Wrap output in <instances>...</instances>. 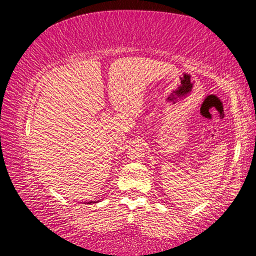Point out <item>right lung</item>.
Here are the masks:
<instances>
[{
  "mask_svg": "<svg viewBox=\"0 0 256 256\" xmlns=\"http://www.w3.org/2000/svg\"><path fill=\"white\" fill-rule=\"evenodd\" d=\"M89 203H92V202H89Z\"/></svg>",
  "mask_w": 256,
  "mask_h": 256,
  "instance_id": "obj_1",
  "label": "right lung"
}]
</instances>
